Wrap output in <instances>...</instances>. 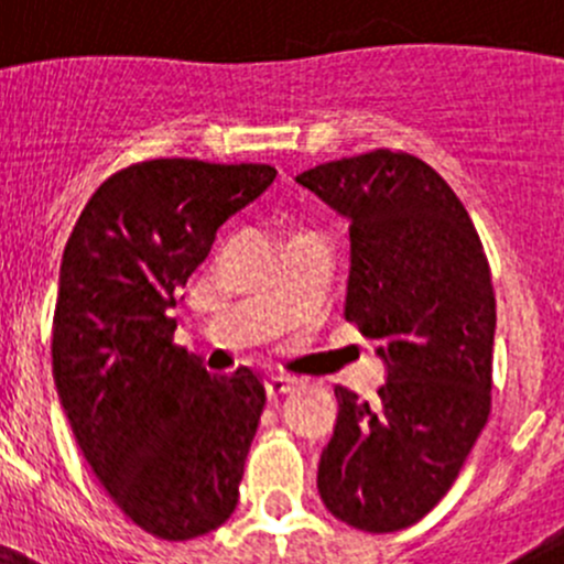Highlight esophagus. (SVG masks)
Listing matches in <instances>:
<instances>
[{
    "instance_id": "34e87169",
    "label": "esophagus",
    "mask_w": 564,
    "mask_h": 564,
    "mask_svg": "<svg viewBox=\"0 0 564 564\" xmlns=\"http://www.w3.org/2000/svg\"><path fill=\"white\" fill-rule=\"evenodd\" d=\"M294 379L292 377H270L264 382V390H267V398H281L286 395V392L294 390Z\"/></svg>"
}]
</instances>
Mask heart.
<instances>
[{"mask_svg":"<svg viewBox=\"0 0 564 564\" xmlns=\"http://www.w3.org/2000/svg\"><path fill=\"white\" fill-rule=\"evenodd\" d=\"M297 237H311V235H297Z\"/></svg>","mask_w":564,"mask_h":564,"instance_id":"b5f03b06","label":"heart"}]
</instances>
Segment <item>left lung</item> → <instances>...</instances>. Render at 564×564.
<instances>
[{
    "label": "left lung",
    "instance_id": "1",
    "mask_svg": "<svg viewBox=\"0 0 564 564\" xmlns=\"http://www.w3.org/2000/svg\"><path fill=\"white\" fill-rule=\"evenodd\" d=\"M294 180L349 224L344 316L379 340L388 373L373 403L335 388L318 497L349 527L395 532L451 491L491 412V272L464 204L420 158L377 150Z\"/></svg>",
    "mask_w": 564,
    "mask_h": 564
}]
</instances>
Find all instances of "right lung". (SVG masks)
Segmentation results:
<instances>
[{"label":"right lung","instance_id":"add662e5","mask_svg":"<svg viewBox=\"0 0 564 564\" xmlns=\"http://www.w3.org/2000/svg\"><path fill=\"white\" fill-rule=\"evenodd\" d=\"M261 163H135L93 193L67 237L54 384L84 458L133 524L191 540L235 513L264 384L215 377L172 344L180 289L220 226L275 180Z\"/></svg>","mask_w":564,"mask_h":564}]
</instances>
